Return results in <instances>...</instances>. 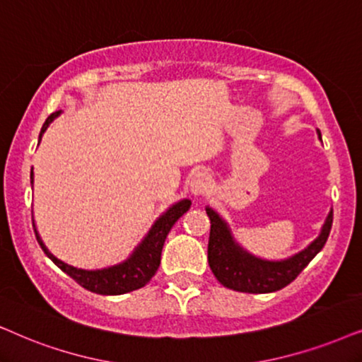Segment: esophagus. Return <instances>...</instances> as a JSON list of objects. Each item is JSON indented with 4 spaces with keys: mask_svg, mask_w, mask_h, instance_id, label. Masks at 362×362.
Returning <instances> with one entry per match:
<instances>
[{
    "mask_svg": "<svg viewBox=\"0 0 362 362\" xmlns=\"http://www.w3.org/2000/svg\"><path fill=\"white\" fill-rule=\"evenodd\" d=\"M210 184H212V180H210L209 173H205V172L195 173V175L192 177V180H190L192 195H195V197L205 195L210 189Z\"/></svg>",
    "mask_w": 362,
    "mask_h": 362,
    "instance_id": "1",
    "label": "esophagus"
}]
</instances>
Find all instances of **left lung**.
Instances as JSON below:
<instances>
[{"label": "left lung", "instance_id": "left-lung-1", "mask_svg": "<svg viewBox=\"0 0 362 362\" xmlns=\"http://www.w3.org/2000/svg\"><path fill=\"white\" fill-rule=\"evenodd\" d=\"M319 139L321 132L317 130ZM210 218L209 265L223 287L249 294L281 291L303 272V269L322 250L332 227V210L327 214L321 234L305 249L287 259L267 260L247 252L237 244L230 227L212 207H205Z\"/></svg>", "mask_w": 362, "mask_h": 362}]
</instances>
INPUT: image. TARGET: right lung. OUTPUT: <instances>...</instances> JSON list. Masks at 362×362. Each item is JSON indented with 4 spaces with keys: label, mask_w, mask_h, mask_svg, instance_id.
Wrapping results in <instances>:
<instances>
[{
    "label": "right lung",
    "mask_w": 362,
    "mask_h": 362,
    "mask_svg": "<svg viewBox=\"0 0 362 362\" xmlns=\"http://www.w3.org/2000/svg\"><path fill=\"white\" fill-rule=\"evenodd\" d=\"M59 113H62V110L52 113V115L47 118V122L43 123V128H41L40 132V140L45 132H47L49 123H52L57 117H59ZM30 178L31 185H33V168H31ZM190 205L192 202L189 199H182L170 205V207L153 222V226L150 227L147 235H145L140 244L135 247V250L130 254V257L123 260L120 264L110 265V267L105 269H97V271H86V269L73 267V265H68L63 262V260L54 257V255L47 249V245L43 244V240H41L35 223L33 227L36 240H38L43 252L53 260L54 265H58L63 272L68 274L73 281H76L81 287H85V289L90 292H95V294L120 296L127 294V292L140 289V287H144L145 284L150 282V279L155 276V272H157L160 265L162 249L163 244H165L168 232H170L173 223L190 209Z\"/></svg>",
    "instance_id": "obj_1"
}]
</instances>
